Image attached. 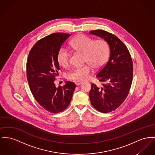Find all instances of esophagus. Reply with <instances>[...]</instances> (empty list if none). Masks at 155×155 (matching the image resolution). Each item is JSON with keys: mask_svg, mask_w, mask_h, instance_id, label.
Returning a JSON list of instances; mask_svg holds the SVG:
<instances>
[{"mask_svg": "<svg viewBox=\"0 0 155 155\" xmlns=\"http://www.w3.org/2000/svg\"><path fill=\"white\" fill-rule=\"evenodd\" d=\"M75 85H77V86H78V85H81V84H82V82L81 81H75Z\"/></svg>", "mask_w": 155, "mask_h": 155, "instance_id": "1", "label": "esophagus"}]
</instances>
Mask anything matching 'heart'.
Returning <instances> with one entry per match:
<instances>
[{"label":"heart","instance_id":"obj_1","mask_svg":"<svg viewBox=\"0 0 155 155\" xmlns=\"http://www.w3.org/2000/svg\"><path fill=\"white\" fill-rule=\"evenodd\" d=\"M70 45L73 50L84 54V60L89 64L74 68L67 75L69 79L79 81L88 80L92 71L91 66L95 69L100 68L106 63L109 58V45L104 40L93 41L89 37L80 35L74 37ZM56 58L60 66L67 67L69 64L70 59L68 50L64 47H60L57 52Z\"/></svg>","mask_w":155,"mask_h":155}]
</instances>
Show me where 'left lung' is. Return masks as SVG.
I'll use <instances>...</instances> for the list:
<instances>
[{"mask_svg":"<svg viewBox=\"0 0 155 155\" xmlns=\"http://www.w3.org/2000/svg\"><path fill=\"white\" fill-rule=\"evenodd\" d=\"M107 41L110 56L107 63L97 74L103 82L99 87L91 84L89 96L94 108L102 113L114 110L127 97L133 78V63L124 43L116 36L102 30L90 31Z\"/></svg>","mask_w":155,"mask_h":155,"instance_id":"obj_1","label":"left lung"}]
</instances>
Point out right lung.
Wrapping results in <instances>:
<instances>
[{
    "instance_id": "add662e5",
    "label": "right lung",
    "mask_w": 155,
    "mask_h": 155,
    "mask_svg": "<svg viewBox=\"0 0 155 155\" xmlns=\"http://www.w3.org/2000/svg\"><path fill=\"white\" fill-rule=\"evenodd\" d=\"M70 34L55 33L45 37L33 46L27 61V79L34 98L46 110L63 111L72 99L75 84L66 81L63 87H55L54 81L60 70L57 54Z\"/></svg>"
}]
</instances>
